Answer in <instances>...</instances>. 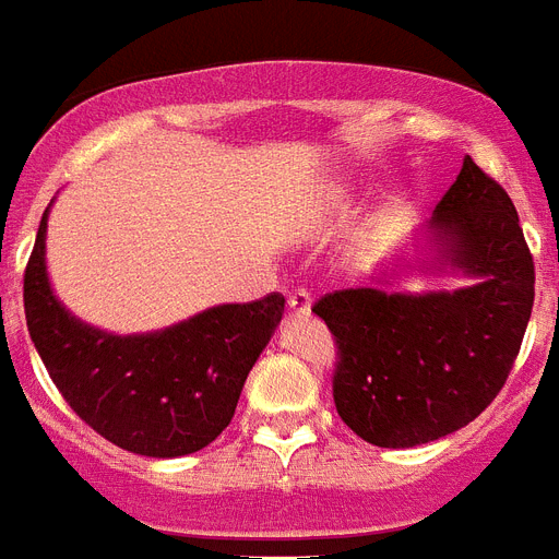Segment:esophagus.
I'll list each match as a JSON object with an SVG mask.
<instances>
[{
  "label": "esophagus",
  "instance_id": "34e87169",
  "mask_svg": "<svg viewBox=\"0 0 559 559\" xmlns=\"http://www.w3.org/2000/svg\"><path fill=\"white\" fill-rule=\"evenodd\" d=\"M287 307L295 318H307L309 309H312V295H309L307 289H298V293L289 295Z\"/></svg>",
  "mask_w": 559,
  "mask_h": 559
}]
</instances>
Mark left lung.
<instances>
[{"label": "left lung", "instance_id": "1", "mask_svg": "<svg viewBox=\"0 0 559 559\" xmlns=\"http://www.w3.org/2000/svg\"><path fill=\"white\" fill-rule=\"evenodd\" d=\"M420 274L464 284L400 289ZM372 281L312 307L341 349V420L383 449L424 447L472 424L503 389L534 304L532 252L503 187L463 158L429 222Z\"/></svg>", "mask_w": 559, "mask_h": 559}]
</instances>
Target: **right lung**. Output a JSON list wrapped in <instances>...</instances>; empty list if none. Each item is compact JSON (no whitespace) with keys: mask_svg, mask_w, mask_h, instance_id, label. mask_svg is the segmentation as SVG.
Listing matches in <instances>:
<instances>
[{"mask_svg":"<svg viewBox=\"0 0 559 559\" xmlns=\"http://www.w3.org/2000/svg\"><path fill=\"white\" fill-rule=\"evenodd\" d=\"M50 207L27 261L25 318L56 389L84 424L133 454L181 457L210 447L278 330L284 295L218 304L164 330L107 332L73 316L53 293L45 258Z\"/></svg>","mask_w":559,"mask_h":559,"instance_id":"right-lung-1","label":"right lung"}]
</instances>
